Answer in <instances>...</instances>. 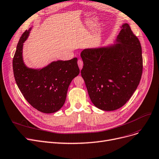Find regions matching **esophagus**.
<instances>
[{
    "label": "esophagus",
    "mask_w": 159,
    "mask_h": 159,
    "mask_svg": "<svg viewBox=\"0 0 159 159\" xmlns=\"http://www.w3.org/2000/svg\"><path fill=\"white\" fill-rule=\"evenodd\" d=\"M78 66L79 67L80 70H82V66H83V61H82L81 60H78Z\"/></svg>",
    "instance_id": "esophagus-1"
}]
</instances>
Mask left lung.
Wrapping results in <instances>:
<instances>
[{
	"instance_id": "8db88e82",
	"label": "left lung",
	"mask_w": 159,
	"mask_h": 159,
	"mask_svg": "<svg viewBox=\"0 0 159 159\" xmlns=\"http://www.w3.org/2000/svg\"><path fill=\"white\" fill-rule=\"evenodd\" d=\"M115 43L85 49L80 53L81 70L93 104L105 111L121 108L129 100L142 77L140 41L127 23L121 26Z\"/></svg>"
}]
</instances>
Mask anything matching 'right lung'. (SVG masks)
Instances as JSON below:
<instances>
[{"label":"right lung","mask_w":159,"mask_h":159,"mask_svg":"<svg viewBox=\"0 0 159 159\" xmlns=\"http://www.w3.org/2000/svg\"><path fill=\"white\" fill-rule=\"evenodd\" d=\"M32 27L20 37L13 59L15 80L25 99L39 112H57L66 101L67 89L72 80L79 74L77 58L52 61L41 69L27 67L23 61V43Z\"/></svg>","instance_id":"right-lung-1"}]
</instances>
